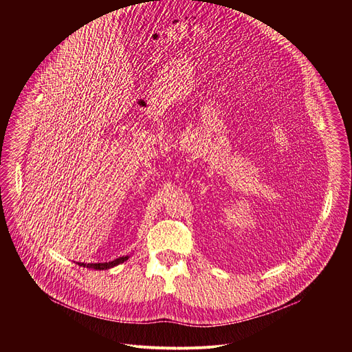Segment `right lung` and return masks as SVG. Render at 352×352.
<instances>
[{"mask_svg":"<svg viewBox=\"0 0 352 352\" xmlns=\"http://www.w3.org/2000/svg\"><path fill=\"white\" fill-rule=\"evenodd\" d=\"M129 257H130V256L127 254V256H122V257L115 258V260L108 261V263H78V265L87 267V268H94V270H109V268H112V267H115V265H118V264L126 261Z\"/></svg>","mask_w":352,"mask_h":352,"instance_id":"add662e5","label":"right lung"}]
</instances>
